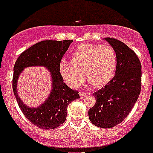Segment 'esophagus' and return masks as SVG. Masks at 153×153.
Listing matches in <instances>:
<instances>
[{
  "label": "esophagus",
  "mask_w": 153,
  "mask_h": 153,
  "mask_svg": "<svg viewBox=\"0 0 153 153\" xmlns=\"http://www.w3.org/2000/svg\"><path fill=\"white\" fill-rule=\"evenodd\" d=\"M79 94H80V98H84V96H85V92H84V91H80V92H79Z\"/></svg>",
  "instance_id": "1"
}]
</instances>
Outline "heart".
Segmentation results:
<instances>
[{"mask_svg":"<svg viewBox=\"0 0 153 153\" xmlns=\"http://www.w3.org/2000/svg\"><path fill=\"white\" fill-rule=\"evenodd\" d=\"M116 67L117 56L111 46L84 43L72 53L70 62H60L58 71L67 85L77 88L84 75L93 86L107 84L113 78Z\"/></svg>","mask_w":153,"mask_h":153,"instance_id":"b5f03b06","label":"heart"}]
</instances>
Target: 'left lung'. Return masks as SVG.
<instances>
[{"label": "left lung", "instance_id": "left-lung-1", "mask_svg": "<svg viewBox=\"0 0 153 153\" xmlns=\"http://www.w3.org/2000/svg\"><path fill=\"white\" fill-rule=\"evenodd\" d=\"M117 56L113 79L93 94L96 104L88 111L89 119L100 128H112L122 123L137 102L141 87V65L137 54L119 40L105 38Z\"/></svg>", "mask_w": 153, "mask_h": 153}]
</instances>
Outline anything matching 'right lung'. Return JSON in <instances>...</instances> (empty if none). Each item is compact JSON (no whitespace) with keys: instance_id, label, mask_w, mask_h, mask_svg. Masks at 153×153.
I'll return each instance as SVG.
<instances>
[{"instance_id":"1","label":"right lung","mask_w":153,"mask_h":153,"mask_svg":"<svg viewBox=\"0 0 153 153\" xmlns=\"http://www.w3.org/2000/svg\"><path fill=\"white\" fill-rule=\"evenodd\" d=\"M73 40H46L33 45L19 56L15 63L13 79V92L19 108L30 123L40 129H53L65 123L68 105L80 99L77 91L65 84L58 71L62 57ZM42 66L51 74V91L48 99L37 107H29L19 97L17 82L25 68Z\"/></svg>"}]
</instances>
